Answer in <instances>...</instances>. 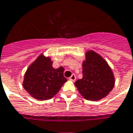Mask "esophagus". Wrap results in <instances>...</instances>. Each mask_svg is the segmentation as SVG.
Segmentation results:
<instances>
[{"label": "esophagus", "mask_w": 133, "mask_h": 133, "mask_svg": "<svg viewBox=\"0 0 133 133\" xmlns=\"http://www.w3.org/2000/svg\"><path fill=\"white\" fill-rule=\"evenodd\" d=\"M69 79L71 80V81H72V82H74V81H75V79H76L75 75H74V74H72V75H71L70 77L69 78Z\"/></svg>", "instance_id": "34e87169"}]
</instances>
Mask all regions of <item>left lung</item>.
I'll return each instance as SVG.
<instances>
[{
    "instance_id": "1",
    "label": "left lung",
    "mask_w": 133,
    "mask_h": 133,
    "mask_svg": "<svg viewBox=\"0 0 133 133\" xmlns=\"http://www.w3.org/2000/svg\"><path fill=\"white\" fill-rule=\"evenodd\" d=\"M83 77L75 85L81 95L88 100H99L105 98L114 88L115 80L105 60L94 51H88L82 63Z\"/></svg>"
}]
</instances>
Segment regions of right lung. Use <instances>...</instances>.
<instances>
[{
    "instance_id": "obj_1",
    "label": "right lung",
    "mask_w": 133,
    "mask_h": 133,
    "mask_svg": "<svg viewBox=\"0 0 133 133\" xmlns=\"http://www.w3.org/2000/svg\"><path fill=\"white\" fill-rule=\"evenodd\" d=\"M50 58L41 54L28 67L25 73L23 87L37 100L52 98L67 82L63 75L64 68H54Z\"/></svg>"
}]
</instances>
